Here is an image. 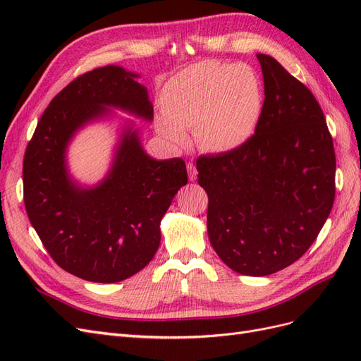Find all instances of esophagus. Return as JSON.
Here are the masks:
<instances>
[{
    "label": "esophagus",
    "mask_w": 361,
    "mask_h": 361,
    "mask_svg": "<svg viewBox=\"0 0 361 361\" xmlns=\"http://www.w3.org/2000/svg\"><path fill=\"white\" fill-rule=\"evenodd\" d=\"M187 169H188V174H190V180H195V178H197V170H195V166L192 161L187 162Z\"/></svg>",
    "instance_id": "34e87169"
}]
</instances>
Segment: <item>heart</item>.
<instances>
[{
	"mask_svg": "<svg viewBox=\"0 0 361 361\" xmlns=\"http://www.w3.org/2000/svg\"><path fill=\"white\" fill-rule=\"evenodd\" d=\"M264 106V82L255 68L207 60L167 82L159 130L171 143L183 145L187 130L194 129L200 149L226 154L255 137Z\"/></svg>",
	"mask_w": 361,
	"mask_h": 361,
	"instance_id": "1",
	"label": "heart"
}]
</instances>
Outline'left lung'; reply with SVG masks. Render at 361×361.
<instances>
[{
	"label": "left lung",
	"mask_w": 361,
	"mask_h": 361,
	"mask_svg": "<svg viewBox=\"0 0 361 361\" xmlns=\"http://www.w3.org/2000/svg\"><path fill=\"white\" fill-rule=\"evenodd\" d=\"M265 106L257 133L233 152L197 158L207 235L224 264L264 277L292 265L319 235L336 192V155L313 93L257 54Z\"/></svg>",
	"instance_id": "8db88e82"
}]
</instances>
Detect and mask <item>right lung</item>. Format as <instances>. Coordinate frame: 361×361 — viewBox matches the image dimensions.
Here are the masks:
<instances>
[{
    "mask_svg": "<svg viewBox=\"0 0 361 361\" xmlns=\"http://www.w3.org/2000/svg\"><path fill=\"white\" fill-rule=\"evenodd\" d=\"M137 76L120 66L80 75L49 102L24 155L30 223L60 268L89 281L116 283L143 269L159 247L161 218L188 182L182 158L152 159L130 128L102 183L81 188L69 178V140L87 122L110 113L106 106L154 118Z\"/></svg>",
    "mask_w": 361,
    "mask_h": 361,
    "instance_id": "add662e5",
    "label": "right lung"
}]
</instances>
